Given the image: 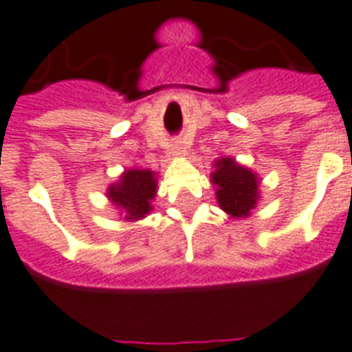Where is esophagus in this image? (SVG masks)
I'll use <instances>...</instances> for the list:
<instances>
[{"instance_id": "obj_1", "label": "esophagus", "mask_w": 352, "mask_h": 352, "mask_svg": "<svg viewBox=\"0 0 352 352\" xmlns=\"http://www.w3.org/2000/svg\"><path fill=\"white\" fill-rule=\"evenodd\" d=\"M173 153H175V155H184L186 153L184 144H182V142H175V144H173Z\"/></svg>"}]
</instances>
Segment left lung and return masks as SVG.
Returning a JSON list of instances; mask_svg holds the SVG:
<instances>
[{"label": "left lung", "instance_id": "1", "mask_svg": "<svg viewBox=\"0 0 352 352\" xmlns=\"http://www.w3.org/2000/svg\"><path fill=\"white\" fill-rule=\"evenodd\" d=\"M211 184L217 202L231 219H248L260 201V179L255 171L242 166L233 157H221L213 164Z\"/></svg>", "mask_w": 352, "mask_h": 352}]
</instances>
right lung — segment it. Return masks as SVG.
<instances>
[{
	"mask_svg": "<svg viewBox=\"0 0 352 352\" xmlns=\"http://www.w3.org/2000/svg\"><path fill=\"white\" fill-rule=\"evenodd\" d=\"M157 195V173L151 170L131 168L124 170L116 182L107 190L108 201L119 211L126 222L142 221L153 210V199Z\"/></svg>",
	"mask_w": 352,
	"mask_h": 352,
	"instance_id": "1",
	"label": "right lung"
}]
</instances>
